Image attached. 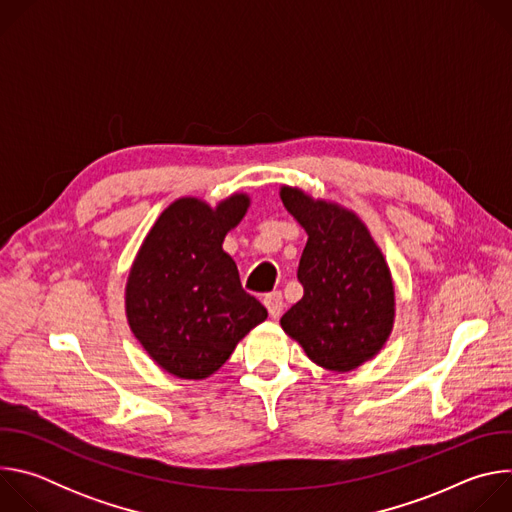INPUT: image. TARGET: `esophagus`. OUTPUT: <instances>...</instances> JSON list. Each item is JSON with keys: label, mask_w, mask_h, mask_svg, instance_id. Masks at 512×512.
I'll list each match as a JSON object with an SVG mask.
<instances>
[{"label": "esophagus", "mask_w": 512, "mask_h": 512, "mask_svg": "<svg viewBox=\"0 0 512 512\" xmlns=\"http://www.w3.org/2000/svg\"><path fill=\"white\" fill-rule=\"evenodd\" d=\"M263 304H265V308H267L271 318L281 316V312H283V296H281V291H271V294H267L263 298Z\"/></svg>", "instance_id": "obj_1"}]
</instances>
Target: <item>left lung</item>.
Instances as JSON below:
<instances>
[{
	"mask_svg": "<svg viewBox=\"0 0 512 512\" xmlns=\"http://www.w3.org/2000/svg\"><path fill=\"white\" fill-rule=\"evenodd\" d=\"M287 212L308 233L298 281L304 298L291 306L281 328L308 358L346 373L373 358L393 328L395 291L383 253L358 216L298 188H281Z\"/></svg>",
	"mask_w": 512,
	"mask_h": 512,
	"instance_id": "obj_1",
	"label": "left lung"
}]
</instances>
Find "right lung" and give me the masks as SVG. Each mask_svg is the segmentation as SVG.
I'll list each match as a JSON object with an SVG mask.
<instances>
[{
	"instance_id": "1",
	"label": "right lung",
	"mask_w": 512,
	"mask_h": 512,
	"mask_svg": "<svg viewBox=\"0 0 512 512\" xmlns=\"http://www.w3.org/2000/svg\"><path fill=\"white\" fill-rule=\"evenodd\" d=\"M249 206L235 194L216 208L180 198L145 239L127 281V320L148 354L180 379L218 371L237 342L267 318L243 289L225 235Z\"/></svg>"
}]
</instances>
